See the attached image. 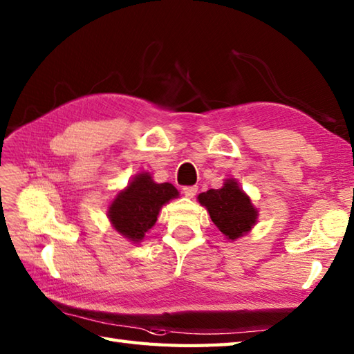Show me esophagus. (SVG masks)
I'll list each match as a JSON object with an SVG mask.
<instances>
[{
  "label": "esophagus",
  "instance_id": "esophagus-1",
  "mask_svg": "<svg viewBox=\"0 0 354 354\" xmlns=\"http://www.w3.org/2000/svg\"><path fill=\"white\" fill-rule=\"evenodd\" d=\"M183 192L187 198H193L194 194L198 193V187L196 185H185V187H183Z\"/></svg>",
  "mask_w": 354,
  "mask_h": 354
}]
</instances>
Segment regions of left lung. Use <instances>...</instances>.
Here are the masks:
<instances>
[{
    "label": "left lung",
    "mask_w": 354,
    "mask_h": 354,
    "mask_svg": "<svg viewBox=\"0 0 354 354\" xmlns=\"http://www.w3.org/2000/svg\"><path fill=\"white\" fill-rule=\"evenodd\" d=\"M199 202L207 207L209 217L217 228L231 240L246 234L257 219V209L251 199L239 189L234 179H228L219 190H208L198 196Z\"/></svg>",
    "instance_id": "obj_1"
}]
</instances>
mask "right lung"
Returning a JSON list of instances; mask_svg holds the SVG:
<instances>
[{"label": "right lung", "instance_id": "right-lung-1", "mask_svg": "<svg viewBox=\"0 0 354 354\" xmlns=\"http://www.w3.org/2000/svg\"><path fill=\"white\" fill-rule=\"evenodd\" d=\"M176 196L178 190L171 184H156L149 173H140L112 201L109 221L120 234L140 242L155 225L160 208Z\"/></svg>", "mask_w": 354, "mask_h": 354}]
</instances>
